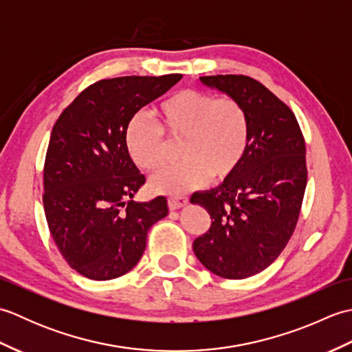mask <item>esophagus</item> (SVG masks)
I'll list each match as a JSON object with an SVG mask.
<instances>
[{
    "instance_id": "34e87169",
    "label": "esophagus",
    "mask_w": 352,
    "mask_h": 352,
    "mask_svg": "<svg viewBox=\"0 0 352 352\" xmlns=\"http://www.w3.org/2000/svg\"><path fill=\"white\" fill-rule=\"evenodd\" d=\"M189 204V198L188 197H170L168 199V206L170 210H177V208H182L186 207Z\"/></svg>"
}]
</instances>
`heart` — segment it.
<instances>
[{
	"mask_svg": "<svg viewBox=\"0 0 352 352\" xmlns=\"http://www.w3.org/2000/svg\"><path fill=\"white\" fill-rule=\"evenodd\" d=\"M155 115L159 124L134 116L125 133L133 162L148 172L166 166L169 142H182L183 163L154 175L149 182L153 190L180 195L206 184L210 177L216 183L227 182L241 168L250 146L251 121L239 100L183 89L162 101Z\"/></svg>",
	"mask_w": 352,
	"mask_h": 352,
	"instance_id": "b5f03b06",
	"label": "heart"
}]
</instances>
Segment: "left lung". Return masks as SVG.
Here are the masks:
<instances>
[{
  "label": "left lung",
  "mask_w": 352,
  "mask_h": 352,
  "mask_svg": "<svg viewBox=\"0 0 352 352\" xmlns=\"http://www.w3.org/2000/svg\"><path fill=\"white\" fill-rule=\"evenodd\" d=\"M241 101L250 115L251 139L241 168L219 188L192 195L212 227L193 242L208 271L230 280L263 271L294 234L307 184L305 142L286 104L246 76L199 77Z\"/></svg>",
  "instance_id": "1"
}]
</instances>
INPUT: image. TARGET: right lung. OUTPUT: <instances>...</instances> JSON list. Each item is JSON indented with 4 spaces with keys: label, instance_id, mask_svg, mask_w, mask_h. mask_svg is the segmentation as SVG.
Returning <instances> with one entry per match:
<instances>
[{
    "label": "right lung",
    "instance_id": "1",
    "mask_svg": "<svg viewBox=\"0 0 352 352\" xmlns=\"http://www.w3.org/2000/svg\"><path fill=\"white\" fill-rule=\"evenodd\" d=\"M182 77L100 80L52 126L43 166L45 216L63 258L86 278L104 281L131 271L149 228L169 212L164 197L133 201L145 175L131 160L125 133L142 107Z\"/></svg>",
    "mask_w": 352,
    "mask_h": 352
}]
</instances>
